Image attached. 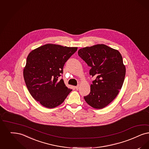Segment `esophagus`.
<instances>
[{"label":"esophagus","mask_w":149,"mask_h":149,"mask_svg":"<svg viewBox=\"0 0 149 149\" xmlns=\"http://www.w3.org/2000/svg\"><path fill=\"white\" fill-rule=\"evenodd\" d=\"M79 86H80L78 85L77 86H75V88L77 90H78L79 89Z\"/></svg>","instance_id":"esophagus-1"}]
</instances>
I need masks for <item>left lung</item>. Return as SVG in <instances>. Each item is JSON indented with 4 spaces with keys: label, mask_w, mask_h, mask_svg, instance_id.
I'll use <instances>...</instances> for the list:
<instances>
[{
    "label": "left lung",
    "mask_w": 149,
    "mask_h": 149,
    "mask_svg": "<svg viewBox=\"0 0 149 149\" xmlns=\"http://www.w3.org/2000/svg\"><path fill=\"white\" fill-rule=\"evenodd\" d=\"M78 55L91 67L90 75L96 77L85 100L97 109L107 107L118 95L124 81L126 68L121 54L106 45L97 44L79 49Z\"/></svg>",
    "instance_id": "obj_1"
}]
</instances>
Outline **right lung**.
I'll return each mask as SVG.
<instances>
[{"mask_svg": "<svg viewBox=\"0 0 149 149\" xmlns=\"http://www.w3.org/2000/svg\"><path fill=\"white\" fill-rule=\"evenodd\" d=\"M47 44L32 50L28 55L23 70L25 83L31 95L44 107L52 109L65 100L72 89L66 86L63 79L66 61L77 50Z\"/></svg>", "mask_w": 149, "mask_h": 149, "instance_id": "add662e5", "label": "right lung"}]
</instances>
